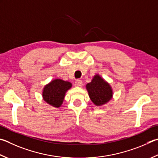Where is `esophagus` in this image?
Here are the masks:
<instances>
[{"label": "esophagus", "mask_w": 158, "mask_h": 158, "mask_svg": "<svg viewBox=\"0 0 158 158\" xmlns=\"http://www.w3.org/2000/svg\"><path fill=\"white\" fill-rule=\"evenodd\" d=\"M83 85V82L81 80H79V79H77L75 81V82H74V85L77 87H81Z\"/></svg>", "instance_id": "esophagus-1"}]
</instances>
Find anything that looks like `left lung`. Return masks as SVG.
<instances>
[{"label":"left lung","instance_id":"left-lung-1","mask_svg":"<svg viewBox=\"0 0 158 158\" xmlns=\"http://www.w3.org/2000/svg\"><path fill=\"white\" fill-rule=\"evenodd\" d=\"M86 88L91 101L96 106L106 104L113 97L110 85L98 74H96L92 81L86 85Z\"/></svg>","mask_w":158,"mask_h":158}]
</instances>
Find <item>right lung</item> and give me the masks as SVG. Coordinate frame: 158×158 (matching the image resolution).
I'll list each match as a JSON object with an SVG mask.
<instances>
[{
    "mask_svg": "<svg viewBox=\"0 0 158 158\" xmlns=\"http://www.w3.org/2000/svg\"><path fill=\"white\" fill-rule=\"evenodd\" d=\"M71 83L61 79H54L45 85L43 91L44 101L54 107L61 106L66 91L71 88Z\"/></svg>",
    "mask_w": 158,
    "mask_h": 158,
    "instance_id": "1",
    "label": "right lung"
}]
</instances>
